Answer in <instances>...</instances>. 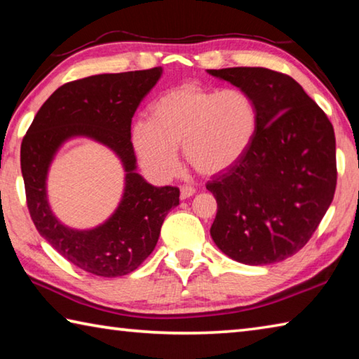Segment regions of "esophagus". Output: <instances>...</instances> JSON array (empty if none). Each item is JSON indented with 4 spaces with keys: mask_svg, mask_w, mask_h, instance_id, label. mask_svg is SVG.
<instances>
[{
    "mask_svg": "<svg viewBox=\"0 0 359 359\" xmlns=\"http://www.w3.org/2000/svg\"><path fill=\"white\" fill-rule=\"evenodd\" d=\"M194 188L193 187H190V185H182L180 187V199H188V198H191L193 194H194Z\"/></svg>",
    "mask_w": 359,
    "mask_h": 359,
    "instance_id": "esophagus-1",
    "label": "esophagus"
}]
</instances>
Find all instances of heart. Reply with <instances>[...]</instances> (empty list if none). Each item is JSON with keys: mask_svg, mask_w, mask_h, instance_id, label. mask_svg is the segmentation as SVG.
Here are the masks:
<instances>
[{"mask_svg": "<svg viewBox=\"0 0 359 359\" xmlns=\"http://www.w3.org/2000/svg\"><path fill=\"white\" fill-rule=\"evenodd\" d=\"M257 131L258 109L244 90L184 83L155 100L149 120L133 125L131 144L145 174L168 182L179 169L180 145L188 165L215 175L238 165Z\"/></svg>", "mask_w": 359, "mask_h": 359, "instance_id": "heart-1", "label": "heart"}]
</instances>
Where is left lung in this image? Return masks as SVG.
Listing matches in <instances>:
<instances>
[{"label": "left lung", "instance_id": "obj_1", "mask_svg": "<svg viewBox=\"0 0 359 359\" xmlns=\"http://www.w3.org/2000/svg\"><path fill=\"white\" fill-rule=\"evenodd\" d=\"M208 72L244 90L258 109L252 147L205 185L217 199L210 236L238 263H278L307 244L332 203L334 128L293 77L266 68Z\"/></svg>", "mask_w": 359, "mask_h": 359}]
</instances>
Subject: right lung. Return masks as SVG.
Wrapping results in <instances>:
<instances>
[{
  "mask_svg": "<svg viewBox=\"0 0 359 359\" xmlns=\"http://www.w3.org/2000/svg\"><path fill=\"white\" fill-rule=\"evenodd\" d=\"M161 74V68H151L65 83L41 106L22 141V175L36 229L62 257L90 274L120 277L137 269L154 252L168 212L179 204V188L154 187L137 174L131 144L133 115ZM72 137L106 144L126 169L118 209L92 230L66 227L46 199L48 168L59 147Z\"/></svg>",
  "mask_w": 359,
  "mask_h": 359,
  "instance_id": "obj_1",
  "label": "right lung"
}]
</instances>
